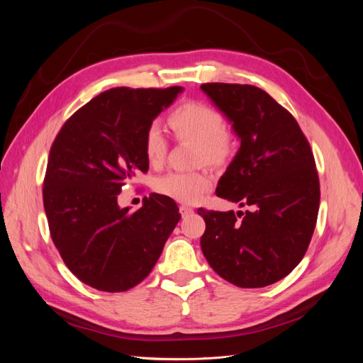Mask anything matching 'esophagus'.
Masks as SVG:
<instances>
[{"label": "esophagus", "mask_w": 363, "mask_h": 363, "mask_svg": "<svg viewBox=\"0 0 363 363\" xmlns=\"http://www.w3.org/2000/svg\"><path fill=\"white\" fill-rule=\"evenodd\" d=\"M194 212V208L192 207H189V206H180V213H182V216H188L189 213H192Z\"/></svg>", "instance_id": "1"}]
</instances>
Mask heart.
Listing matches in <instances>:
<instances>
[{
	"label": "heart",
	"mask_w": 363,
	"mask_h": 363,
	"mask_svg": "<svg viewBox=\"0 0 363 363\" xmlns=\"http://www.w3.org/2000/svg\"><path fill=\"white\" fill-rule=\"evenodd\" d=\"M169 127L179 139L196 142V159L211 164H223L235 152V139L225 128L224 116L216 108L200 101H188L175 107L169 115ZM168 142L157 123L147 127L144 135V152L151 164H160L167 155ZM212 175L207 171H172L157 182L163 195L180 203L194 204L211 191Z\"/></svg>",
	"instance_id": "b5f03b06"
}]
</instances>
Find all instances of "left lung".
Here are the masks:
<instances>
[{"mask_svg": "<svg viewBox=\"0 0 363 363\" xmlns=\"http://www.w3.org/2000/svg\"><path fill=\"white\" fill-rule=\"evenodd\" d=\"M201 89L233 123L240 148L216 195L248 211L200 207L208 265L239 288L286 277L304 257L320 208L313 152L295 118L260 87L206 83Z\"/></svg>", "mask_w": 363, "mask_h": 363, "instance_id": "1", "label": "left lung"}]
</instances>
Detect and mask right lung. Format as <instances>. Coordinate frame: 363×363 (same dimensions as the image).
I'll return each instance as SVG.
<instances>
[{
	"label": "right lung",
	"mask_w": 363,
	"mask_h": 363,
	"mask_svg": "<svg viewBox=\"0 0 363 363\" xmlns=\"http://www.w3.org/2000/svg\"><path fill=\"white\" fill-rule=\"evenodd\" d=\"M180 86L113 87L65 123L54 139L43 179V207L54 245L74 276L103 292L135 288L155 268L180 221L167 195L145 196L139 211L118 206V195L147 172L144 135Z\"/></svg>",
	"instance_id": "right-lung-1"
}]
</instances>
